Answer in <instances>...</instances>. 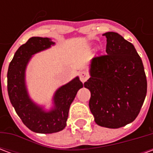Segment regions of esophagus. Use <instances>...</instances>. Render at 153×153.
<instances>
[{
	"mask_svg": "<svg viewBox=\"0 0 153 153\" xmlns=\"http://www.w3.org/2000/svg\"><path fill=\"white\" fill-rule=\"evenodd\" d=\"M88 78H89V75H88V74L87 73L86 71H82V72L79 73V79L83 83H84Z\"/></svg>",
	"mask_w": 153,
	"mask_h": 153,
	"instance_id": "34e87169",
	"label": "esophagus"
}]
</instances>
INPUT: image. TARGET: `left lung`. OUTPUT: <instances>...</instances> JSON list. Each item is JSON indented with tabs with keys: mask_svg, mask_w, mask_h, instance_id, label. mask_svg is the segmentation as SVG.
I'll use <instances>...</instances> for the list:
<instances>
[{
	"mask_svg": "<svg viewBox=\"0 0 153 153\" xmlns=\"http://www.w3.org/2000/svg\"><path fill=\"white\" fill-rule=\"evenodd\" d=\"M107 55L93 57L84 87L91 92L89 108L100 126L118 128L138 116L147 94L143 65L134 45L107 32Z\"/></svg>",
	"mask_w": 153,
	"mask_h": 153,
	"instance_id": "1",
	"label": "left lung"
}]
</instances>
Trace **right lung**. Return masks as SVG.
Listing matches in <instances>:
<instances>
[{
  "mask_svg": "<svg viewBox=\"0 0 153 153\" xmlns=\"http://www.w3.org/2000/svg\"><path fill=\"white\" fill-rule=\"evenodd\" d=\"M55 42L51 38L33 37L16 51L7 73V90L10 102L23 123L30 130L39 134L61 131L66 126L69 110L83 83L77 76L60 87L53 96V106L44 109L30 98L26 86L25 72L32 56L47 50Z\"/></svg>",
  "mask_w": 153,
  "mask_h": 153,
  "instance_id": "add662e5",
  "label": "right lung"
}]
</instances>
